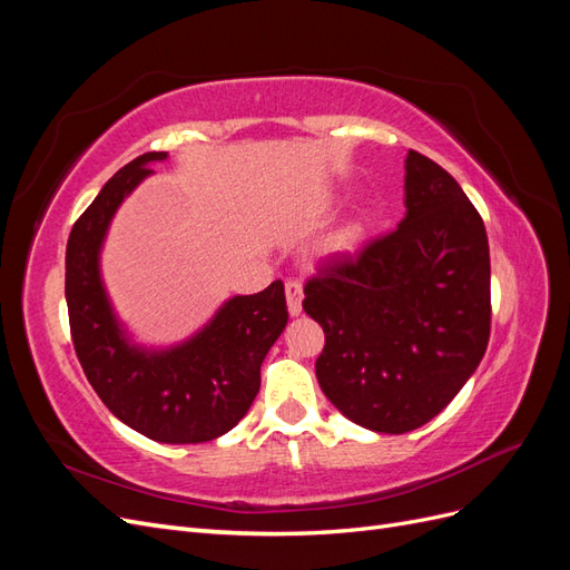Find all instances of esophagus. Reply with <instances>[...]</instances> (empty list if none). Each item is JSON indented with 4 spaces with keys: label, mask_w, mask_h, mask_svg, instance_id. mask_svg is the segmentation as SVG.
Wrapping results in <instances>:
<instances>
[{
    "label": "esophagus",
    "mask_w": 570,
    "mask_h": 570,
    "mask_svg": "<svg viewBox=\"0 0 570 570\" xmlns=\"http://www.w3.org/2000/svg\"><path fill=\"white\" fill-rule=\"evenodd\" d=\"M285 297H287V312L289 316H299L302 314V283L299 281H287L285 283Z\"/></svg>",
    "instance_id": "34e87169"
}]
</instances>
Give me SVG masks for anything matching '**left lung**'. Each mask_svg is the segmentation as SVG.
Listing matches in <instances>:
<instances>
[{
    "label": "left lung",
    "instance_id": "left-lung-1",
    "mask_svg": "<svg viewBox=\"0 0 570 570\" xmlns=\"http://www.w3.org/2000/svg\"><path fill=\"white\" fill-rule=\"evenodd\" d=\"M406 216L354 256L321 266L304 312L325 333L323 394L375 433L416 430L450 404L490 340L485 223L442 166L409 149Z\"/></svg>",
    "mask_w": 570,
    "mask_h": 570
}]
</instances>
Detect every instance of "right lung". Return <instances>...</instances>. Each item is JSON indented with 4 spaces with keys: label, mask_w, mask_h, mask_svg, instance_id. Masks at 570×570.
I'll return each instance as SVG.
<instances>
[{
    "label": "right lung",
    "mask_w": 570,
    "mask_h": 570,
    "mask_svg": "<svg viewBox=\"0 0 570 570\" xmlns=\"http://www.w3.org/2000/svg\"><path fill=\"white\" fill-rule=\"evenodd\" d=\"M166 151L132 159L101 187L73 223L66 245V304L71 337L90 385L118 421L154 442L197 444L228 433L249 411L262 364L287 325L285 287L223 304L202 331L170 350H142L120 327L99 275L109 223L149 164Z\"/></svg>",
    "instance_id": "add662e5"
}]
</instances>
